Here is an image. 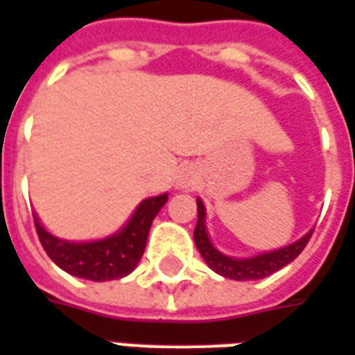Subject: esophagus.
I'll return each instance as SVG.
<instances>
[{
    "mask_svg": "<svg viewBox=\"0 0 355 355\" xmlns=\"http://www.w3.org/2000/svg\"><path fill=\"white\" fill-rule=\"evenodd\" d=\"M196 181H198V174L191 166L181 168L180 174L175 175V185H178V189L193 187V185H196Z\"/></svg>",
    "mask_w": 355,
    "mask_h": 355,
    "instance_id": "34e87169",
    "label": "esophagus"
}]
</instances>
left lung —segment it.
<instances>
[{
	"label": "left lung",
	"mask_w": 355,
	"mask_h": 355,
	"mask_svg": "<svg viewBox=\"0 0 355 355\" xmlns=\"http://www.w3.org/2000/svg\"><path fill=\"white\" fill-rule=\"evenodd\" d=\"M196 211H198V219H196L193 236H195V244L200 255H202V259L206 261V265L214 272L236 282L261 280V278H266L276 270H280V268H284V266L299 257V253L306 248L310 236H312V229H310L304 236L299 238L293 244L284 245L280 250H272V252L259 253V255H253V257L238 259V257L225 255L211 244V240L208 236V229H206V208H204V202L200 198H196Z\"/></svg>",
	"instance_id": "1"
}]
</instances>
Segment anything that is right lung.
<instances>
[{"mask_svg": "<svg viewBox=\"0 0 355 355\" xmlns=\"http://www.w3.org/2000/svg\"><path fill=\"white\" fill-rule=\"evenodd\" d=\"M166 200L168 193L141 200L121 231L92 242L62 240L46 231L35 214L33 221L43 250L62 270L92 282L119 280L128 276L138 266L146 252L153 219Z\"/></svg>", "mask_w": 355, "mask_h": 355, "instance_id": "obj_1", "label": "right lung"}]
</instances>
